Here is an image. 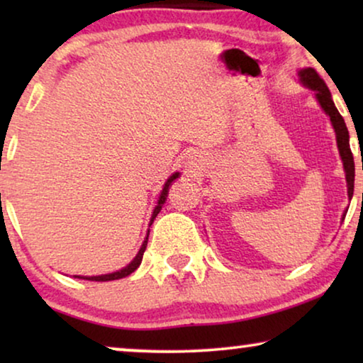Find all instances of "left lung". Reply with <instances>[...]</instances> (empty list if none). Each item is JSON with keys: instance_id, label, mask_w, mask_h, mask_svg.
<instances>
[{"instance_id": "8db88e82", "label": "left lung", "mask_w": 363, "mask_h": 363, "mask_svg": "<svg viewBox=\"0 0 363 363\" xmlns=\"http://www.w3.org/2000/svg\"><path fill=\"white\" fill-rule=\"evenodd\" d=\"M301 81L306 84L307 87H311L312 91H315V97L319 101L320 107L324 108L327 116L330 117L332 125L335 128L337 135V147H339L342 162H344L345 168V178H347V186H349V198L352 200V195H354V180H355V163H354V155H352L350 143H349V130H347V125L344 122V117L340 116L339 111H337L334 101H332L330 91L327 87L319 74H317L315 69L307 67L302 69L299 72ZM345 218V215H344Z\"/></svg>"}]
</instances>
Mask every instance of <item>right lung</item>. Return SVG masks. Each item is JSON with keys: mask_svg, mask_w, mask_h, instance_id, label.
I'll use <instances>...</instances> for the list:
<instances>
[{"mask_svg": "<svg viewBox=\"0 0 363 363\" xmlns=\"http://www.w3.org/2000/svg\"><path fill=\"white\" fill-rule=\"evenodd\" d=\"M175 178H178V173H173V175L168 178V180L165 182V186H163V190H162V193H160V198H158V205H157V208L155 210H153V215H152V221H150V225L153 223V220H155V216L158 215V213H160V210H162V206H163V203H165V200H167V195H168V188H170V183L175 180ZM147 241H148V235H147V238H145V241H143V245H142V247H140V251H138V255L135 256V259H133L130 264H128L127 267H123V269H121V271H117V272H112V274H104V276H92V277H81V279H87V281H97V282H104V281H116V279H122V277H125V276H128V274H132L133 271L137 269L138 266H140V262H142V257H143V252H145V247H147Z\"/></svg>", "mask_w": 363, "mask_h": 363, "instance_id": "1", "label": "right lung"}]
</instances>
